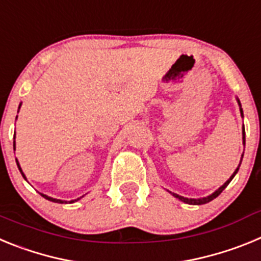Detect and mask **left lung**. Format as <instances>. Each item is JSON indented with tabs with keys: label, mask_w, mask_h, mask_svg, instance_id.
I'll return each instance as SVG.
<instances>
[{
	"label": "left lung",
	"mask_w": 261,
	"mask_h": 261,
	"mask_svg": "<svg viewBox=\"0 0 261 261\" xmlns=\"http://www.w3.org/2000/svg\"><path fill=\"white\" fill-rule=\"evenodd\" d=\"M241 112H242V108H241ZM242 114H243V112H242ZM244 129V128H243ZM243 142H244V132H243ZM238 170H239V167L237 168V170H235L234 171V174L231 175V177H230L229 180L226 181L225 184H223L222 187H220V188H218V190L216 191V192L214 193H212L211 196H208V197H202V199H187V197H183V196H179V195H176V193H172V195L175 196V197H176V199H179L180 200V201H183V202H186V204H191V205H201V204H206V202H209V201H212V200L213 199H216L217 196L218 195H221V192H222L223 190H225L226 187L229 186V183L230 181L232 180V177L235 176V174H237V172H238Z\"/></svg>",
	"instance_id": "obj_1"
}]
</instances>
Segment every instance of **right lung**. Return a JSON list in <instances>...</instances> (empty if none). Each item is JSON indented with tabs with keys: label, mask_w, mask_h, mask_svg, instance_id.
I'll return each instance as SVG.
<instances>
[{
	"label": "right lung",
	"mask_w": 261,
	"mask_h": 261,
	"mask_svg": "<svg viewBox=\"0 0 261 261\" xmlns=\"http://www.w3.org/2000/svg\"><path fill=\"white\" fill-rule=\"evenodd\" d=\"M14 150H15V141H14ZM17 165H18V168H19V171L22 172V168L19 167V163L17 162ZM22 175H23V177H24V174H23L22 172ZM41 196H43V197H44V199H47V200H49V201H52V202H60V204H62V200H57V199H52V197H49V196H47V195H43V193H40ZM77 200H80V199H77ZM77 200H74V201H77ZM74 201H70V202H74Z\"/></svg>",
	"instance_id": "add662e5"
}]
</instances>
